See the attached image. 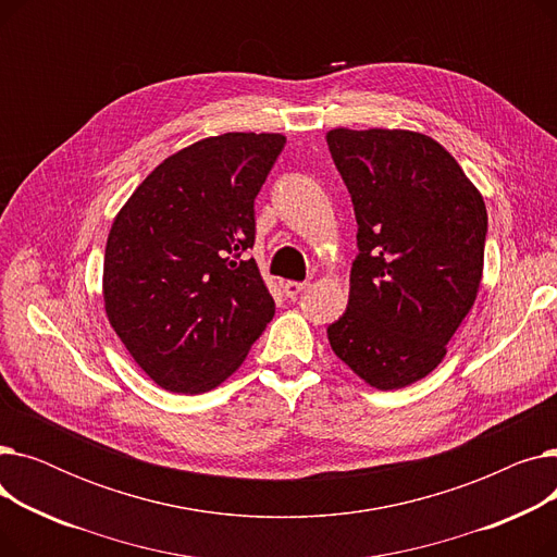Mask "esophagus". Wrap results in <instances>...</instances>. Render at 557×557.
Segmentation results:
<instances>
[{"instance_id": "obj_1", "label": "esophagus", "mask_w": 557, "mask_h": 557, "mask_svg": "<svg viewBox=\"0 0 557 557\" xmlns=\"http://www.w3.org/2000/svg\"><path fill=\"white\" fill-rule=\"evenodd\" d=\"M305 288H307V282H294V280H286V282H282V290H284V296H286V298H296V296H300Z\"/></svg>"}]
</instances>
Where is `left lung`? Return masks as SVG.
Masks as SVG:
<instances>
[{"label":"left lung","mask_w":557,"mask_h":557,"mask_svg":"<svg viewBox=\"0 0 557 557\" xmlns=\"http://www.w3.org/2000/svg\"><path fill=\"white\" fill-rule=\"evenodd\" d=\"M327 146L359 225L349 300L327 327L330 345L372 388L411 386L445 359L476 300L483 196L422 133L334 128Z\"/></svg>","instance_id":"left-lung-1"}]
</instances>
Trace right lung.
Listing matches in <instances>:
<instances>
[{"label": "right lung", "instance_id": "add662e5", "mask_svg": "<svg viewBox=\"0 0 557 557\" xmlns=\"http://www.w3.org/2000/svg\"><path fill=\"white\" fill-rule=\"evenodd\" d=\"M280 133L205 137L158 164L108 234L103 302L135 363L171 393L223 384L275 313L257 261L255 198Z\"/></svg>", "mask_w": 557, "mask_h": 557}]
</instances>
